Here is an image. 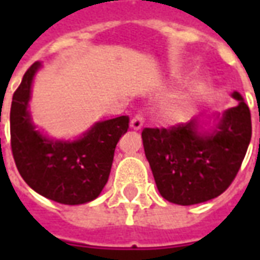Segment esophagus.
I'll use <instances>...</instances> for the list:
<instances>
[{
	"instance_id": "1",
	"label": "esophagus",
	"mask_w": 260,
	"mask_h": 260,
	"mask_svg": "<svg viewBox=\"0 0 260 260\" xmlns=\"http://www.w3.org/2000/svg\"><path fill=\"white\" fill-rule=\"evenodd\" d=\"M143 122H145V119L142 117V114H136L134 118L131 119V128L135 131L142 129V126H143Z\"/></svg>"
}]
</instances>
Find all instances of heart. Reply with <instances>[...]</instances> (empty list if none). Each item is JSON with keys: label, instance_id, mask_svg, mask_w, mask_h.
I'll return each mask as SVG.
<instances>
[{"label": "heart", "instance_id": "heart-1", "mask_svg": "<svg viewBox=\"0 0 260 260\" xmlns=\"http://www.w3.org/2000/svg\"><path fill=\"white\" fill-rule=\"evenodd\" d=\"M180 110H181L180 106H175V107H174V111H175V113H180Z\"/></svg>", "mask_w": 260, "mask_h": 260}]
</instances>
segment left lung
I'll return each mask as SVG.
<instances>
[{
    "label": "left lung",
    "mask_w": 260,
    "mask_h": 260,
    "mask_svg": "<svg viewBox=\"0 0 260 260\" xmlns=\"http://www.w3.org/2000/svg\"><path fill=\"white\" fill-rule=\"evenodd\" d=\"M238 104L213 117L206 129L199 117L186 124L145 128L142 141L156 185L166 201L189 206L221 195L234 181L252 135L251 113L238 91Z\"/></svg>",
    "instance_id": "left-lung-1"
}]
</instances>
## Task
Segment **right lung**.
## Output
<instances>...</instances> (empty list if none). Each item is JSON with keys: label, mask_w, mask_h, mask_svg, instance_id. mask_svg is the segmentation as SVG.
Instances as JSON below:
<instances>
[{"label": "right lung", "mask_w": 260, "mask_h": 260, "mask_svg": "<svg viewBox=\"0 0 260 260\" xmlns=\"http://www.w3.org/2000/svg\"><path fill=\"white\" fill-rule=\"evenodd\" d=\"M42 64L26 71L11 104V147L19 174L33 191L62 205H82L96 199L113 166L119 138L129 118L100 121L75 141L51 139L36 129L29 111L33 79Z\"/></svg>", "instance_id": "right-lung-1"}]
</instances>
